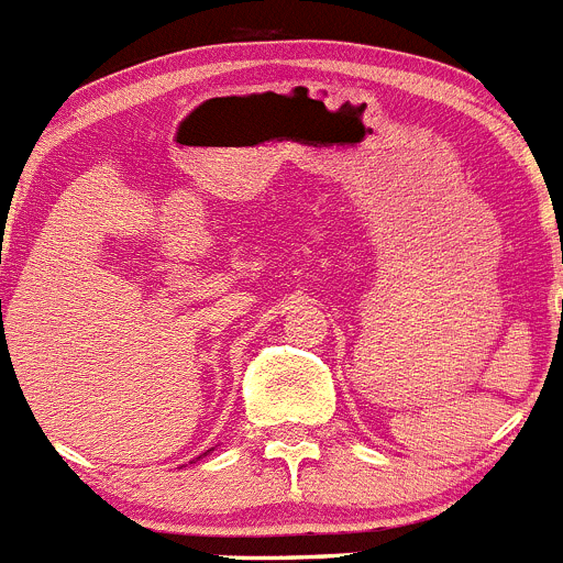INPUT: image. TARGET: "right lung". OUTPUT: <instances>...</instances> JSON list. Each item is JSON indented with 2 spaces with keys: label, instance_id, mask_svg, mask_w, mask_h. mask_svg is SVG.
<instances>
[{
  "label": "right lung",
  "instance_id": "add662e5",
  "mask_svg": "<svg viewBox=\"0 0 563 563\" xmlns=\"http://www.w3.org/2000/svg\"><path fill=\"white\" fill-rule=\"evenodd\" d=\"M0 309H2V301H0Z\"/></svg>",
  "mask_w": 563,
  "mask_h": 563
}]
</instances>
